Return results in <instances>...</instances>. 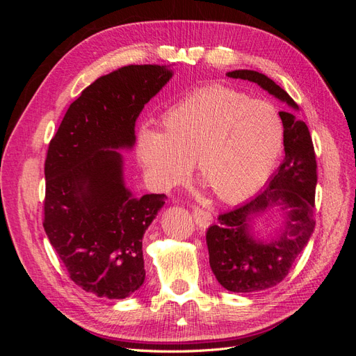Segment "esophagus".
Wrapping results in <instances>:
<instances>
[{"label":"esophagus","mask_w":356,"mask_h":356,"mask_svg":"<svg viewBox=\"0 0 356 356\" xmlns=\"http://www.w3.org/2000/svg\"><path fill=\"white\" fill-rule=\"evenodd\" d=\"M191 213H193V218H195L196 224L199 227H208V225L212 224V213L207 209H203L200 207H193L191 208Z\"/></svg>","instance_id":"1"}]
</instances>
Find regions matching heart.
<instances>
[{
    "label": "heart",
    "instance_id": "obj_1",
    "mask_svg": "<svg viewBox=\"0 0 356 356\" xmlns=\"http://www.w3.org/2000/svg\"><path fill=\"white\" fill-rule=\"evenodd\" d=\"M285 129L272 104L225 86H209L178 101L161 117V132L144 131L138 157L153 184L168 190L199 177L224 202L252 196L272 174Z\"/></svg>",
    "mask_w": 356,
    "mask_h": 356
}]
</instances>
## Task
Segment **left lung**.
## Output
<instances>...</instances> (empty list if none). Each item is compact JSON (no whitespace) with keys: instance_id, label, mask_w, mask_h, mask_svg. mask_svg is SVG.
I'll use <instances>...</instances> for the list:
<instances>
[{"instance_id":"8db88e82","label":"left lung","mask_w":356,"mask_h":356,"mask_svg":"<svg viewBox=\"0 0 356 356\" xmlns=\"http://www.w3.org/2000/svg\"><path fill=\"white\" fill-rule=\"evenodd\" d=\"M227 75L257 83L291 108L298 110L293 98L264 74L238 70ZM279 114L285 129L282 165L261 193L241 207L220 213L218 222L207 232L209 266L217 281L232 293H254L282 282L315 229L318 166L314 143L303 120L291 111ZM275 204H284L289 211L284 233L273 243L255 241L249 233V222L255 214Z\"/></svg>"}]
</instances>
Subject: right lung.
<instances>
[{
  "mask_svg": "<svg viewBox=\"0 0 356 356\" xmlns=\"http://www.w3.org/2000/svg\"><path fill=\"white\" fill-rule=\"evenodd\" d=\"M170 77L160 65L102 75L70 105L49 144L42 225L86 293L126 298L145 279L143 238L166 195L134 197L115 148L134 145L139 113Z\"/></svg>",
  "mask_w": 356,
  "mask_h": 356,
  "instance_id": "add662e5",
  "label": "right lung"
}]
</instances>
